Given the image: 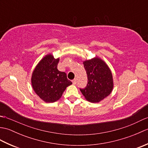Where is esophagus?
Wrapping results in <instances>:
<instances>
[{
    "mask_svg": "<svg viewBox=\"0 0 148 148\" xmlns=\"http://www.w3.org/2000/svg\"><path fill=\"white\" fill-rule=\"evenodd\" d=\"M76 79H73L72 80V83H73L74 84H76Z\"/></svg>",
    "mask_w": 148,
    "mask_h": 148,
    "instance_id": "34e87169",
    "label": "esophagus"
}]
</instances>
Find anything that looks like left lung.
Instances as JSON below:
<instances>
[{"instance_id":"8db88e82","label":"left lung","mask_w":148,"mask_h":148,"mask_svg":"<svg viewBox=\"0 0 148 148\" xmlns=\"http://www.w3.org/2000/svg\"><path fill=\"white\" fill-rule=\"evenodd\" d=\"M88 83L84 88H79L85 99L96 103L103 100L111 93L113 88L112 76L106 63L99 58L83 62Z\"/></svg>"}]
</instances>
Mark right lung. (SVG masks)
<instances>
[{
    "instance_id": "add662e5",
    "label": "right lung",
    "mask_w": 148,
    "mask_h": 148,
    "mask_svg": "<svg viewBox=\"0 0 148 148\" xmlns=\"http://www.w3.org/2000/svg\"><path fill=\"white\" fill-rule=\"evenodd\" d=\"M59 58L51 55H46L36 66L32 76L34 90L46 102H54L62 95L72 82L64 72L59 71L57 65Z\"/></svg>"
}]
</instances>
